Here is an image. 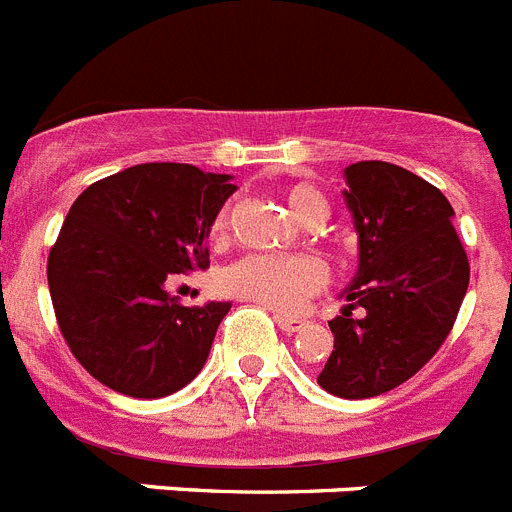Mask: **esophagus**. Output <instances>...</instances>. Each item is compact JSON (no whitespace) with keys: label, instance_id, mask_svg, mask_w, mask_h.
Instances as JSON below:
<instances>
[{"label":"esophagus","instance_id":"1","mask_svg":"<svg viewBox=\"0 0 512 512\" xmlns=\"http://www.w3.org/2000/svg\"><path fill=\"white\" fill-rule=\"evenodd\" d=\"M274 321H277L279 329L287 331V334H295V331L305 329V318H300V316H287V313H277V316H274Z\"/></svg>","mask_w":512,"mask_h":512}]
</instances>
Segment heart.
Masks as SVG:
<instances>
[{"label": "heart", "mask_w": 512, "mask_h": 512, "mask_svg": "<svg viewBox=\"0 0 512 512\" xmlns=\"http://www.w3.org/2000/svg\"><path fill=\"white\" fill-rule=\"evenodd\" d=\"M285 202L290 212L305 225L321 222L326 212V199L310 183H292L285 189ZM233 204H225L214 214L209 225V238L222 240L230 227ZM326 285V266L316 256H269L251 253L230 264L222 272V290L235 298L253 300L272 310H295Z\"/></svg>", "instance_id": "obj_1"}]
</instances>
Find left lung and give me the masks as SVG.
Wrapping results in <instances>:
<instances>
[{"label": "left lung", "instance_id": "8db88e82", "mask_svg": "<svg viewBox=\"0 0 512 512\" xmlns=\"http://www.w3.org/2000/svg\"><path fill=\"white\" fill-rule=\"evenodd\" d=\"M344 199L360 235V269L329 321L334 352L318 386L370 399L409 381L451 334L469 287V259L443 191L383 160L344 170ZM363 308L355 319L351 310Z\"/></svg>", "mask_w": 512, "mask_h": 512}]
</instances>
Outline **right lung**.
<instances>
[{"mask_svg":"<svg viewBox=\"0 0 512 512\" xmlns=\"http://www.w3.org/2000/svg\"><path fill=\"white\" fill-rule=\"evenodd\" d=\"M227 181L186 163H144L74 199L46 274L61 336L95 381L160 399L199 375L230 303L186 308L165 285L209 266L204 238L235 191Z\"/></svg>","mask_w":512,"mask_h":512,"instance_id":"right-lung-1","label":"right lung"}]
</instances>
